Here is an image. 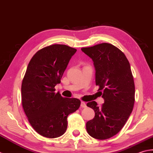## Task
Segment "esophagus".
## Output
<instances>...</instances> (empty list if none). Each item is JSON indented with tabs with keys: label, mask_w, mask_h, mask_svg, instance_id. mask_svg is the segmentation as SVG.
Here are the masks:
<instances>
[{
	"label": "esophagus",
	"mask_w": 153,
	"mask_h": 153,
	"mask_svg": "<svg viewBox=\"0 0 153 153\" xmlns=\"http://www.w3.org/2000/svg\"><path fill=\"white\" fill-rule=\"evenodd\" d=\"M80 106H81V108H86V103H85V102H81Z\"/></svg>",
	"instance_id": "obj_1"
}]
</instances>
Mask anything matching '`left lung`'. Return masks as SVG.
<instances>
[{
	"label": "left lung",
	"instance_id": "obj_1",
	"mask_svg": "<svg viewBox=\"0 0 153 153\" xmlns=\"http://www.w3.org/2000/svg\"><path fill=\"white\" fill-rule=\"evenodd\" d=\"M92 59L96 69V85L104 103L98 106L95 101L87 103L95 116L86 124L93 138L107 139L123 128L133 110L135 84L130 64L120 49L108 43L81 48Z\"/></svg>",
	"mask_w": 153,
	"mask_h": 153
}]
</instances>
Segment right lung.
I'll list each match as a JSON object with an SVG mask.
<instances>
[{
    "mask_svg": "<svg viewBox=\"0 0 153 153\" xmlns=\"http://www.w3.org/2000/svg\"><path fill=\"white\" fill-rule=\"evenodd\" d=\"M76 51L66 45H51L37 51L27 65L22 82V104L31 126L45 137L63 135L68 116L80 107V100L55 92Z\"/></svg>",
    "mask_w": 153,
    "mask_h": 153,
    "instance_id": "obj_1",
    "label": "right lung"
}]
</instances>
